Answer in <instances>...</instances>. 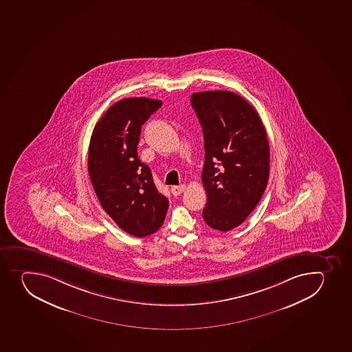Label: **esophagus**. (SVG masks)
Listing matches in <instances>:
<instances>
[{"instance_id": "obj_1", "label": "esophagus", "mask_w": 352, "mask_h": 352, "mask_svg": "<svg viewBox=\"0 0 352 352\" xmlns=\"http://www.w3.org/2000/svg\"><path fill=\"white\" fill-rule=\"evenodd\" d=\"M184 190V184H180V186H172L171 192L173 196H179L182 194V191Z\"/></svg>"}]
</instances>
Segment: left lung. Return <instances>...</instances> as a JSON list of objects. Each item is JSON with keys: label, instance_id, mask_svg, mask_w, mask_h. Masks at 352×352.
Masks as SVG:
<instances>
[{"label": "left lung", "instance_id": "8db88e82", "mask_svg": "<svg viewBox=\"0 0 352 352\" xmlns=\"http://www.w3.org/2000/svg\"><path fill=\"white\" fill-rule=\"evenodd\" d=\"M190 101L204 134L203 219L229 231L251 214L268 184L267 132L254 107L234 92H195Z\"/></svg>", "mask_w": 352, "mask_h": 352}]
</instances>
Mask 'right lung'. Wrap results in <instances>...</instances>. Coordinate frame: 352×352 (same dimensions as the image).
Masks as SVG:
<instances>
[{"instance_id": "obj_1", "label": "right lung", "mask_w": 352, "mask_h": 352, "mask_svg": "<svg viewBox=\"0 0 352 352\" xmlns=\"http://www.w3.org/2000/svg\"><path fill=\"white\" fill-rule=\"evenodd\" d=\"M162 104L144 97L118 101L98 121L89 146L87 170L101 206L135 237L156 232L168 208L137 153L141 126Z\"/></svg>"}]
</instances>
